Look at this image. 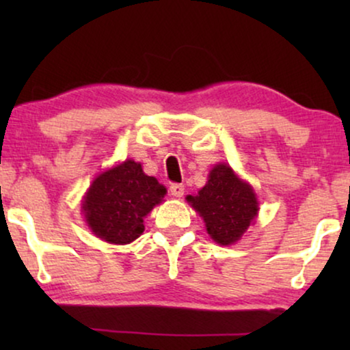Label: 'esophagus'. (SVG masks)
Listing matches in <instances>:
<instances>
[{"mask_svg":"<svg viewBox=\"0 0 350 350\" xmlns=\"http://www.w3.org/2000/svg\"><path fill=\"white\" fill-rule=\"evenodd\" d=\"M170 194L175 196V198H181L185 194V186L180 183H174L170 186Z\"/></svg>","mask_w":350,"mask_h":350,"instance_id":"1","label":"esophagus"}]
</instances>
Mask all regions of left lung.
I'll use <instances>...</instances> for the list:
<instances>
[{"label":"left lung","mask_w":350,"mask_h":350,"mask_svg":"<svg viewBox=\"0 0 350 350\" xmlns=\"http://www.w3.org/2000/svg\"><path fill=\"white\" fill-rule=\"evenodd\" d=\"M186 200L204 218L210 237L221 245L239 241L258 213L252 186L226 164L215 165L207 185L198 196H188Z\"/></svg>","instance_id":"1"}]
</instances>
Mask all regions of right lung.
I'll return each mask as SVG.
<instances>
[{
  "instance_id": "right-lung-1",
  "label": "right lung",
  "mask_w": 350,
  "mask_h": 350,
  "mask_svg": "<svg viewBox=\"0 0 350 350\" xmlns=\"http://www.w3.org/2000/svg\"><path fill=\"white\" fill-rule=\"evenodd\" d=\"M165 194V186L143 174L138 162L126 161L92 181L83 204L85 221L105 242L131 243L145 231L143 218Z\"/></svg>"
}]
</instances>
